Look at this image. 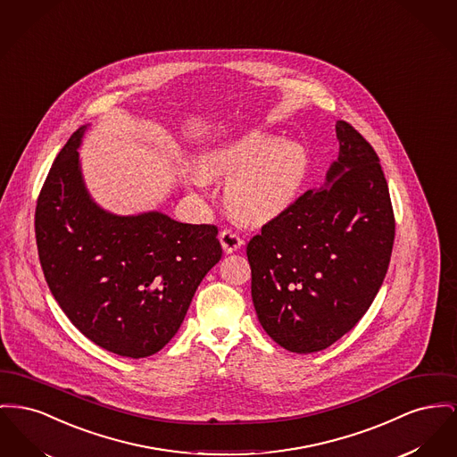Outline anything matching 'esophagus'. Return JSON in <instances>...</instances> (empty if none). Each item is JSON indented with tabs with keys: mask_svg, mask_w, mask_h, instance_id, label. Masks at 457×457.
<instances>
[{
	"mask_svg": "<svg viewBox=\"0 0 457 457\" xmlns=\"http://www.w3.org/2000/svg\"><path fill=\"white\" fill-rule=\"evenodd\" d=\"M219 242L222 245V250H224L226 253L237 252L243 245L242 238H240L237 233H233L231 229L220 231V233H219Z\"/></svg>",
	"mask_w": 457,
	"mask_h": 457,
	"instance_id": "1",
	"label": "esophagus"
}]
</instances>
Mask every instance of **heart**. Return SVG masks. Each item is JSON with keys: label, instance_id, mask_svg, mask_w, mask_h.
<instances>
[{"label": "heart", "instance_id": "obj_1", "mask_svg": "<svg viewBox=\"0 0 457 457\" xmlns=\"http://www.w3.org/2000/svg\"><path fill=\"white\" fill-rule=\"evenodd\" d=\"M204 169L209 176L229 179L226 202L233 214L262 224L295 205L311 170V157L298 141L253 129L209 152ZM205 174L196 172L195 181L205 185Z\"/></svg>", "mask_w": 457, "mask_h": 457}]
</instances>
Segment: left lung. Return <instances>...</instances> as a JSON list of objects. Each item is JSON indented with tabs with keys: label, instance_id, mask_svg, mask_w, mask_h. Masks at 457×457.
I'll return each mask as SVG.
<instances>
[{
	"label": "left lung",
	"instance_id": "left-lung-1",
	"mask_svg": "<svg viewBox=\"0 0 457 457\" xmlns=\"http://www.w3.org/2000/svg\"><path fill=\"white\" fill-rule=\"evenodd\" d=\"M338 157L320 188L246 245L259 322L296 353L333 345L366 314L395 238L390 193L373 146L345 120Z\"/></svg>",
	"mask_w": 457,
	"mask_h": 457
}]
</instances>
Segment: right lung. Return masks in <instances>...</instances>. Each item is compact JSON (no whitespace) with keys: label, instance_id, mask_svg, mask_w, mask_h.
<instances>
[{"label":"right lung","instance_id":"right-lung-1","mask_svg":"<svg viewBox=\"0 0 457 457\" xmlns=\"http://www.w3.org/2000/svg\"><path fill=\"white\" fill-rule=\"evenodd\" d=\"M87 129L69 137L41 189V268L60 309L86 338L122 357H148L178 333L198 285L220 261L217 228L159 211L119 215L100 207L82 176Z\"/></svg>","mask_w":457,"mask_h":457}]
</instances>
